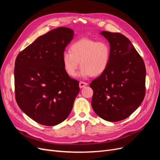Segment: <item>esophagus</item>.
Listing matches in <instances>:
<instances>
[{"instance_id": "obj_1", "label": "esophagus", "mask_w": 160, "mask_h": 160, "mask_svg": "<svg viewBox=\"0 0 160 160\" xmlns=\"http://www.w3.org/2000/svg\"><path fill=\"white\" fill-rule=\"evenodd\" d=\"M88 85V83H86V82H83V81H80L79 82V88H83Z\"/></svg>"}]
</instances>
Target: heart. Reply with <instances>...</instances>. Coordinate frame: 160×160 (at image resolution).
<instances>
[{
  "label": "heart",
  "mask_w": 160,
  "mask_h": 160,
  "mask_svg": "<svg viewBox=\"0 0 160 160\" xmlns=\"http://www.w3.org/2000/svg\"><path fill=\"white\" fill-rule=\"evenodd\" d=\"M62 57V63L66 74L75 77L79 67L81 77L99 76L108 68L111 57V47L103 40L97 41L83 38L74 42Z\"/></svg>",
  "instance_id": "obj_1"
}]
</instances>
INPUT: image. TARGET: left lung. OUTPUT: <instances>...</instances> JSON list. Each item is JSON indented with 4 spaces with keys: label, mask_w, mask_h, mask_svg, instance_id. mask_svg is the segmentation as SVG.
Returning a JSON list of instances; mask_svg holds the SVG:
<instances>
[{
    "label": "left lung",
    "mask_w": 160,
    "mask_h": 160,
    "mask_svg": "<svg viewBox=\"0 0 160 160\" xmlns=\"http://www.w3.org/2000/svg\"><path fill=\"white\" fill-rule=\"evenodd\" d=\"M110 43L111 57L106 70L91 81V105L108 122L128 118L141 105L146 94V66L132 42L122 34L102 31Z\"/></svg>",
    "instance_id": "obj_1"
}]
</instances>
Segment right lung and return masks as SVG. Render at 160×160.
I'll use <instances>...</instances> for the list:
<instances>
[{
    "label": "right lung",
    "instance_id": "add662e5",
    "mask_svg": "<svg viewBox=\"0 0 160 160\" xmlns=\"http://www.w3.org/2000/svg\"><path fill=\"white\" fill-rule=\"evenodd\" d=\"M73 31L58 27L38 37L17 55L14 93L18 107L36 122L53 126L65 121L79 92L66 74L62 57Z\"/></svg>",
    "mask_w": 160,
    "mask_h": 160
}]
</instances>
